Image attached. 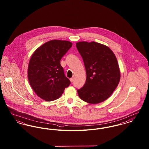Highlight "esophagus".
<instances>
[{
	"label": "esophagus",
	"instance_id": "1",
	"mask_svg": "<svg viewBox=\"0 0 149 149\" xmlns=\"http://www.w3.org/2000/svg\"><path fill=\"white\" fill-rule=\"evenodd\" d=\"M70 81H71V83H72V82H73V81H74V78H70Z\"/></svg>",
	"mask_w": 149,
	"mask_h": 149
}]
</instances>
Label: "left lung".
<instances>
[{
    "mask_svg": "<svg viewBox=\"0 0 149 149\" xmlns=\"http://www.w3.org/2000/svg\"><path fill=\"white\" fill-rule=\"evenodd\" d=\"M76 46L86 74L85 84L78 90L79 97L90 104L103 102L111 95L120 80L117 58L111 49L99 43L80 41Z\"/></svg>",
    "mask_w": 149,
    "mask_h": 149,
    "instance_id": "left-lung-1",
    "label": "left lung"
}]
</instances>
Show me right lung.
<instances>
[{
    "instance_id": "add662e5",
    "label": "right lung",
    "mask_w": 149,
    "mask_h": 149,
    "mask_svg": "<svg viewBox=\"0 0 149 149\" xmlns=\"http://www.w3.org/2000/svg\"><path fill=\"white\" fill-rule=\"evenodd\" d=\"M72 45L68 41L51 40L32 54L29 61L28 78L31 88L40 98L47 102L55 100L70 85L60 60Z\"/></svg>"
}]
</instances>
